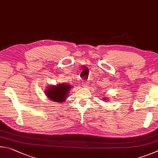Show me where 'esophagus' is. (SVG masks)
Returning <instances> with one entry per match:
<instances>
[{"instance_id":"obj_1","label":"esophagus","mask_w":158,"mask_h":158,"mask_svg":"<svg viewBox=\"0 0 158 158\" xmlns=\"http://www.w3.org/2000/svg\"><path fill=\"white\" fill-rule=\"evenodd\" d=\"M82 83H83V85H85V87H86V85H87V84H88V83H87V82H86V81H84L83 82H82Z\"/></svg>"}]
</instances>
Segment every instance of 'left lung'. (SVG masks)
I'll list each match as a JSON object with an SVG mask.
<instances>
[{
    "label": "left lung",
    "mask_w": 158,
    "mask_h": 158,
    "mask_svg": "<svg viewBox=\"0 0 158 158\" xmlns=\"http://www.w3.org/2000/svg\"><path fill=\"white\" fill-rule=\"evenodd\" d=\"M107 98H104V100H106H106H107Z\"/></svg>",
    "instance_id": "obj_1"
}]
</instances>
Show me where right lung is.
Returning a JSON list of instances; mask_svg holds the SVG:
<instances>
[{"label": "right lung", "mask_w": 158, "mask_h": 158, "mask_svg": "<svg viewBox=\"0 0 158 158\" xmlns=\"http://www.w3.org/2000/svg\"><path fill=\"white\" fill-rule=\"evenodd\" d=\"M73 87L69 84H57L56 86H49L46 90V95L49 99L54 102L62 103L66 100L67 94L71 88Z\"/></svg>", "instance_id": "1"}]
</instances>
